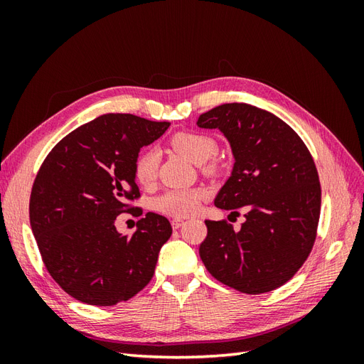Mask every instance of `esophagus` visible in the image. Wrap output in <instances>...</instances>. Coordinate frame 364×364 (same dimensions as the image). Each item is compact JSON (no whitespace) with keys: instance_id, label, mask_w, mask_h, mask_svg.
Here are the masks:
<instances>
[{"instance_id":"1","label":"esophagus","mask_w":364,"mask_h":364,"mask_svg":"<svg viewBox=\"0 0 364 364\" xmlns=\"http://www.w3.org/2000/svg\"><path fill=\"white\" fill-rule=\"evenodd\" d=\"M182 225H183V220H181V218H174V220H171V226H173V229H179Z\"/></svg>"}]
</instances>
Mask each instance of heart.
<instances>
[{"mask_svg":"<svg viewBox=\"0 0 364 364\" xmlns=\"http://www.w3.org/2000/svg\"><path fill=\"white\" fill-rule=\"evenodd\" d=\"M171 147L194 164H205L217 153L214 138L197 132H179L171 138ZM158 151L149 149L142 151L135 162V179L141 185H149L158 173ZM206 199L205 190H171L159 196L155 208L159 213L171 217H188L194 214Z\"/></svg>","mask_w":364,"mask_h":364,"instance_id":"b5f03b06","label":"heart"}]
</instances>
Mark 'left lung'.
<instances>
[{
  "mask_svg": "<svg viewBox=\"0 0 364 364\" xmlns=\"http://www.w3.org/2000/svg\"><path fill=\"white\" fill-rule=\"evenodd\" d=\"M202 129H218L234 156L215 206L245 209L246 222L206 220L199 253L206 270L230 289L259 294L290 281L310 255L321 215V183L299 135L281 118L246 103L202 114Z\"/></svg>",
  "mask_w": 364,
  "mask_h": 364,
  "instance_id": "8db88e82",
  "label": "left lung"
}]
</instances>
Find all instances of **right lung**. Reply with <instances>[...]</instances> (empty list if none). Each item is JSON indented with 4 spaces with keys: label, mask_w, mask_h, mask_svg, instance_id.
<instances>
[{
    "label": "right lung",
    "mask_w": 364,
    "mask_h": 364,
    "mask_svg": "<svg viewBox=\"0 0 364 364\" xmlns=\"http://www.w3.org/2000/svg\"><path fill=\"white\" fill-rule=\"evenodd\" d=\"M170 127L132 114H107L60 139L41 165L30 196V225L47 270L74 299L109 306L153 278L171 237L165 217L147 213L132 237L115 218L139 197V150Z\"/></svg>",
    "instance_id": "right-lung-1"
}]
</instances>
